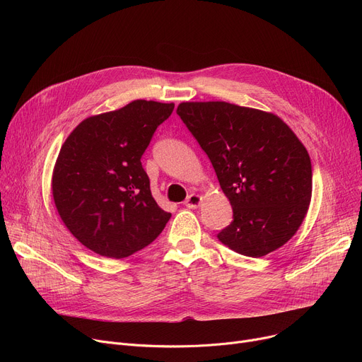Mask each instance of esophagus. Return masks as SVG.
Segmentation results:
<instances>
[{"mask_svg":"<svg viewBox=\"0 0 362 362\" xmlns=\"http://www.w3.org/2000/svg\"><path fill=\"white\" fill-rule=\"evenodd\" d=\"M199 204H201V197L197 195V194H191V195H189V197L186 198V201H185V205H186L187 208H192V210H195V208H198Z\"/></svg>","mask_w":362,"mask_h":362,"instance_id":"obj_1","label":"esophagus"}]
</instances>
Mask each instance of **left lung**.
Instances as JSON below:
<instances>
[{"label":"left lung","mask_w":362,"mask_h":362,"mask_svg":"<svg viewBox=\"0 0 362 362\" xmlns=\"http://www.w3.org/2000/svg\"><path fill=\"white\" fill-rule=\"evenodd\" d=\"M177 114L233 208L218 240L252 258L286 243L305 218L313 192L310 156L291 127L272 112L223 101L182 103Z\"/></svg>","instance_id":"8db88e82"}]
</instances>
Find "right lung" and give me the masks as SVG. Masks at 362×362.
Listing matches in <instances>:
<instances>
[{"label":"right lung","instance_id":"add662e5","mask_svg":"<svg viewBox=\"0 0 362 362\" xmlns=\"http://www.w3.org/2000/svg\"><path fill=\"white\" fill-rule=\"evenodd\" d=\"M173 108L132 101L83 120L63 144L54 202L70 233L95 254L126 258L156 240L170 220L152 198L141 158Z\"/></svg>","mask_w":362,"mask_h":362}]
</instances>
